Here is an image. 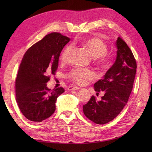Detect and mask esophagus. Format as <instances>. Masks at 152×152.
I'll use <instances>...</instances> for the list:
<instances>
[{"instance_id": "esophagus-1", "label": "esophagus", "mask_w": 152, "mask_h": 152, "mask_svg": "<svg viewBox=\"0 0 152 152\" xmlns=\"http://www.w3.org/2000/svg\"><path fill=\"white\" fill-rule=\"evenodd\" d=\"M80 88L79 87H76V86H69L68 87V90L69 91H73V90H79Z\"/></svg>"}]
</instances>
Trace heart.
Instances as JSON below:
<instances>
[{
  "label": "heart",
  "mask_w": 152,
  "mask_h": 152,
  "mask_svg": "<svg viewBox=\"0 0 152 152\" xmlns=\"http://www.w3.org/2000/svg\"><path fill=\"white\" fill-rule=\"evenodd\" d=\"M83 46L89 53L91 56L96 59V61L99 66L103 68L107 67L109 63L108 57L107 56V46L102 40L98 38H90L81 42ZM72 47L68 45L63 49L61 54V60L64 62L66 60L69 54L70 53ZM68 77L79 85L86 84L87 81L94 79V72L87 69L77 68L73 69L69 73Z\"/></svg>",
  "instance_id": "heart-1"
}]
</instances>
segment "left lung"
<instances>
[{"label": "left lung", "mask_w": 152, "mask_h": 152, "mask_svg": "<svg viewBox=\"0 0 152 152\" xmlns=\"http://www.w3.org/2000/svg\"><path fill=\"white\" fill-rule=\"evenodd\" d=\"M117 57L103 79L94 85L96 94L103 91L101 101L92 96L83 106L86 117L97 124H107L117 117L127 103L136 73V62L130 48L120 37L116 40Z\"/></svg>", "instance_id": "8db88e82"}]
</instances>
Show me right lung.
<instances>
[{"instance_id": "obj_1", "label": "right lung", "mask_w": 152, "mask_h": 152, "mask_svg": "<svg viewBox=\"0 0 152 152\" xmlns=\"http://www.w3.org/2000/svg\"><path fill=\"white\" fill-rule=\"evenodd\" d=\"M70 40L59 33L49 34L27 50L23 58L16 80V99L29 121L42 122L55 112L57 98L65 89L58 87L50 91L47 75H54L59 55Z\"/></svg>"}]
</instances>
